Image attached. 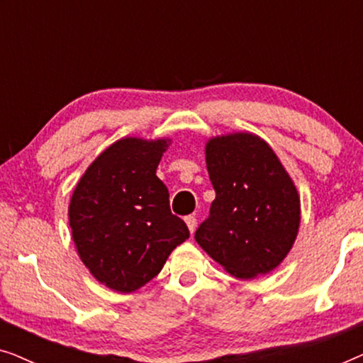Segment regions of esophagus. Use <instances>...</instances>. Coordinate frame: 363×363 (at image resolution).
<instances>
[{"label":"esophagus","mask_w":363,"mask_h":363,"mask_svg":"<svg viewBox=\"0 0 363 363\" xmlns=\"http://www.w3.org/2000/svg\"><path fill=\"white\" fill-rule=\"evenodd\" d=\"M185 223H186V226H188V230H190V233L193 235V233H195V230H196V218L195 216H186L185 218Z\"/></svg>","instance_id":"esophagus-1"}]
</instances>
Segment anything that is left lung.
<instances>
[{"label":"left lung","instance_id":"left-lung-1","mask_svg":"<svg viewBox=\"0 0 363 363\" xmlns=\"http://www.w3.org/2000/svg\"><path fill=\"white\" fill-rule=\"evenodd\" d=\"M206 168L216 198L195 240L225 271L252 279L276 269L301 225L297 188L274 150L250 132L206 142Z\"/></svg>","mask_w":363,"mask_h":363}]
</instances>
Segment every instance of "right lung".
Masks as SVG:
<instances>
[{"mask_svg":"<svg viewBox=\"0 0 363 363\" xmlns=\"http://www.w3.org/2000/svg\"><path fill=\"white\" fill-rule=\"evenodd\" d=\"M168 145L170 138H121L89 165L72 193L69 226L77 255L112 291L140 289L190 238L157 177Z\"/></svg>","mask_w":363,"mask_h":363,"instance_id":"obj_1","label":"right lung"}]
</instances>
